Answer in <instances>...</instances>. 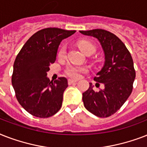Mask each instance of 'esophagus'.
I'll use <instances>...</instances> for the list:
<instances>
[{
	"instance_id": "obj_1",
	"label": "esophagus",
	"mask_w": 147,
	"mask_h": 147,
	"mask_svg": "<svg viewBox=\"0 0 147 147\" xmlns=\"http://www.w3.org/2000/svg\"><path fill=\"white\" fill-rule=\"evenodd\" d=\"M77 81L76 80H73V79H69L68 80V83H69V85H71V84H73V83H76Z\"/></svg>"
}]
</instances>
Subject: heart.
I'll return each mask as SVG.
<instances>
[{
    "mask_svg": "<svg viewBox=\"0 0 147 147\" xmlns=\"http://www.w3.org/2000/svg\"><path fill=\"white\" fill-rule=\"evenodd\" d=\"M78 45L81 50L84 53H85V54H88V53H94L95 52V47H94V45L92 42L88 41V40H80L78 42ZM65 54V48L64 47H62L59 49V51L58 55H59V57H63ZM85 70L86 69L84 67L69 66L67 68L65 73H66L67 76L71 77V78H78L81 76V73L84 72Z\"/></svg>",
    "mask_w": 147,
    "mask_h": 147,
    "instance_id": "obj_1",
    "label": "heart"
}]
</instances>
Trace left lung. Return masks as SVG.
<instances>
[{"label": "left lung", "mask_w": 147, "mask_h": 147, "mask_svg": "<svg viewBox=\"0 0 147 147\" xmlns=\"http://www.w3.org/2000/svg\"><path fill=\"white\" fill-rule=\"evenodd\" d=\"M81 33L98 39L105 53V64L94 80L104 85L96 92L89 83L88 89L82 94L84 106L99 117H107L116 113L131 94L136 77L130 52L114 33L102 29L81 30Z\"/></svg>", "instance_id": "obj_1"}]
</instances>
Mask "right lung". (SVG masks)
Segmentation results:
<instances>
[{"mask_svg":"<svg viewBox=\"0 0 147 147\" xmlns=\"http://www.w3.org/2000/svg\"><path fill=\"white\" fill-rule=\"evenodd\" d=\"M76 30L49 27L34 33L16 57L12 85L20 105L33 116L47 118L62 107L68 81L60 77L53 82L47 78L49 65L54 63L62 40Z\"/></svg>","mask_w":147,"mask_h":147,"instance_id":"1","label":"right lung"}]
</instances>
